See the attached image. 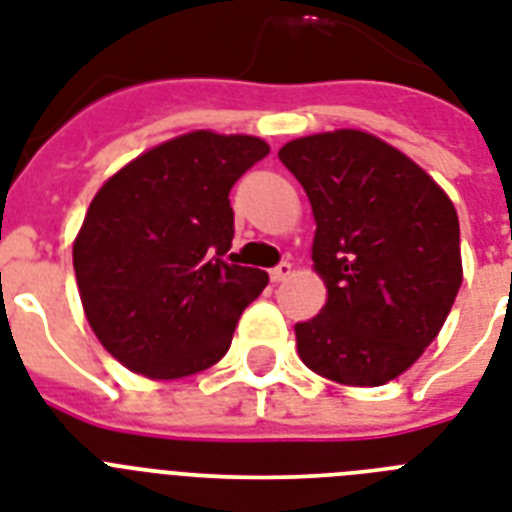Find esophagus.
I'll return each instance as SVG.
<instances>
[{
  "instance_id": "1",
  "label": "esophagus",
  "mask_w": 512,
  "mask_h": 512,
  "mask_svg": "<svg viewBox=\"0 0 512 512\" xmlns=\"http://www.w3.org/2000/svg\"><path fill=\"white\" fill-rule=\"evenodd\" d=\"M292 273H295L292 263H281V265H276V268H271V281H276V284H279V281L289 279Z\"/></svg>"
}]
</instances>
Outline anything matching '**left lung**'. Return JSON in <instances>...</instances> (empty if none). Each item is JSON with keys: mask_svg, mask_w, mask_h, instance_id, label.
Instances as JSON below:
<instances>
[{"mask_svg": "<svg viewBox=\"0 0 512 512\" xmlns=\"http://www.w3.org/2000/svg\"><path fill=\"white\" fill-rule=\"evenodd\" d=\"M308 193L327 305L295 324L303 364L340 385L396 380L436 340L462 284L460 220L441 185L364 130L279 151Z\"/></svg>", "mask_w": 512, "mask_h": 512, "instance_id": "1", "label": "left lung"}]
</instances>
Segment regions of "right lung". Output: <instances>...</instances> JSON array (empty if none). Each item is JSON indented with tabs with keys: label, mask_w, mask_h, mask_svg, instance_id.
Here are the masks:
<instances>
[{
	"label": "right lung",
	"mask_w": 512,
	"mask_h": 512,
	"mask_svg": "<svg viewBox=\"0 0 512 512\" xmlns=\"http://www.w3.org/2000/svg\"><path fill=\"white\" fill-rule=\"evenodd\" d=\"M255 135L193 130L148 148L100 185L74 239L92 332L148 380L217 364L268 273L233 265V183L268 156Z\"/></svg>",
	"instance_id": "1"
}]
</instances>
